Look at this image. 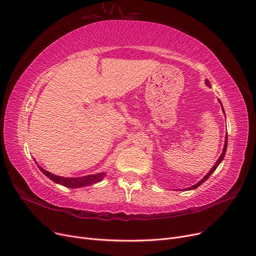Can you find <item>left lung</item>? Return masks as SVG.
Segmentation results:
<instances>
[{
    "mask_svg": "<svg viewBox=\"0 0 256 256\" xmlns=\"http://www.w3.org/2000/svg\"><path fill=\"white\" fill-rule=\"evenodd\" d=\"M206 84L208 86H210V82L206 80ZM218 102H220V99H218ZM220 106H222V102H220ZM222 108H223V106H222ZM223 112H224V108H223ZM225 113V112H224ZM227 140H228V137H227V135H226V137H225V144H224V148H223V152H222V154L220 156V158L218 159V161L216 162V164L212 166V168H211L209 172H208V174L203 178V179L202 180H200L196 184H194V185H192V187H188L187 188V190H196V188H198L200 185H201V184H203L207 179H208V178L211 176V174H212L216 170V168H218V166L220 165V163L222 162V161H223V159H224V157H225V154H226V150H227Z\"/></svg>",
    "mask_w": 256,
    "mask_h": 256,
    "instance_id": "left-lung-1",
    "label": "left lung"
}]
</instances>
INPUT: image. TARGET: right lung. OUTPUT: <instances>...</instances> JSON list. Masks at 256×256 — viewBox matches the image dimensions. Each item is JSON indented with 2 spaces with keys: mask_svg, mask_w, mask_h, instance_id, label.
Masks as SVG:
<instances>
[{
  "mask_svg": "<svg viewBox=\"0 0 256 256\" xmlns=\"http://www.w3.org/2000/svg\"><path fill=\"white\" fill-rule=\"evenodd\" d=\"M38 168L40 172L47 176L50 180L53 182L60 184L62 186L69 187V188H77V187H82V186H88L92 185L94 183H97L99 181H102L104 178V172H100L97 174H90V176H78V178H64L56 174H53L44 168H42L40 166H38Z\"/></svg>",
  "mask_w": 256,
  "mask_h": 256,
  "instance_id": "1",
  "label": "right lung"
}]
</instances>
